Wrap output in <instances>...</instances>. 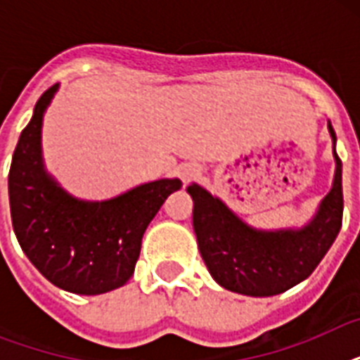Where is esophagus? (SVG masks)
<instances>
[{"instance_id": "1", "label": "esophagus", "mask_w": 360, "mask_h": 360, "mask_svg": "<svg viewBox=\"0 0 360 360\" xmlns=\"http://www.w3.org/2000/svg\"><path fill=\"white\" fill-rule=\"evenodd\" d=\"M177 174L183 179V183H191L192 179H196L198 175H200V169H198L196 164H181L179 168H177Z\"/></svg>"}]
</instances>
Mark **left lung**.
<instances>
[{
    "instance_id": "8db88e82",
    "label": "left lung",
    "mask_w": 360,
    "mask_h": 360,
    "mask_svg": "<svg viewBox=\"0 0 360 360\" xmlns=\"http://www.w3.org/2000/svg\"><path fill=\"white\" fill-rule=\"evenodd\" d=\"M333 140L335 179L318 211L301 228L257 230L237 217L220 198L198 183L186 186L191 194L192 226L198 248L214 282L224 290L248 297H271L307 280L335 243L342 228V160Z\"/></svg>"
}]
</instances>
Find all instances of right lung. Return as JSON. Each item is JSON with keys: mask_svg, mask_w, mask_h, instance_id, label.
<instances>
[{"mask_svg": "<svg viewBox=\"0 0 360 360\" xmlns=\"http://www.w3.org/2000/svg\"><path fill=\"white\" fill-rule=\"evenodd\" d=\"M58 89L56 84L42 93L14 149L11 219L22 250L44 278L70 293L101 295L129 282L147 226L183 183L157 179L103 202L69 194L42 158V121Z\"/></svg>", "mask_w": 360, "mask_h": 360, "instance_id": "right-lung-1", "label": "right lung"}]
</instances>
